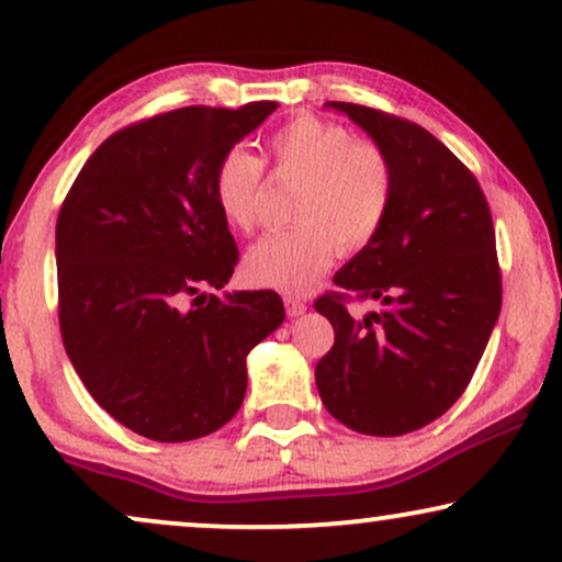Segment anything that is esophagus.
Instances as JSON below:
<instances>
[{"instance_id": "esophagus-1", "label": "esophagus", "mask_w": 562, "mask_h": 562, "mask_svg": "<svg viewBox=\"0 0 562 562\" xmlns=\"http://www.w3.org/2000/svg\"><path fill=\"white\" fill-rule=\"evenodd\" d=\"M283 304H286L289 317H302V314L306 312V302L299 296H283Z\"/></svg>"}]
</instances>
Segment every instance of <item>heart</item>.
<instances>
[{"instance_id": "1", "label": "heart", "mask_w": 562, "mask_h": 562, "mask_svg": "<svg viewBox=\"0 0 562 562\" xmlns=\"http://www.w3.org/2000/svg\"><path fill=\"white\" fill-rule=\"evenodd\" d=\"M268 153L279 176L299 179L291 229L268 233L245 256V273L263 286L302 294L333 263L337 245L360 250L379 235L394 199L386 150L352 140L342 125L317 117L291 120L271 135ZM214 199L235 229L256 227L263 164L243 148L227 150L214 171Z\"/></svg>"}]
</instances>
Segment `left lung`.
<instances>
[{"label": "left lung", "instance_id": "1", "mask_svg": "<svg viewBox=\"0 0 562 562\" xmlns=\"http://www.w3.org/2000/svg\"><path fill=\"white\" fill-rule=\"evenodd\" d=\"M363 127L394 168L379 235L356 252L314 310L335 345L314 368L322 404L345 427L396 437L442 417L473 379L502 312L494 222L475 176L425 127L327 102ZM350 295L382 310L350 318Z\"/></svg>", "mask_w": 562, "mask_h": 562}]
</instances>
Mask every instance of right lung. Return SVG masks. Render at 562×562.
Masks as SVG:
<instances>
[{"label":"right lung","mask_w":562,"mask_h":562,"mask_svg":"<svg viewBox=\"0 0 562 562\" xmlns=\"http://www.w3.org/2000/svg\"><path fill=\"white\" fill-rule=\"evenodd\" d=\"M276 106H183L120 130L58 212L66 352L94 402L148 440L227 425L248 389L245 358L283 322L276 291H204L237 266L214 171Z\"/></svg>","instance_id":"right-lung-1"}]
</instances>
